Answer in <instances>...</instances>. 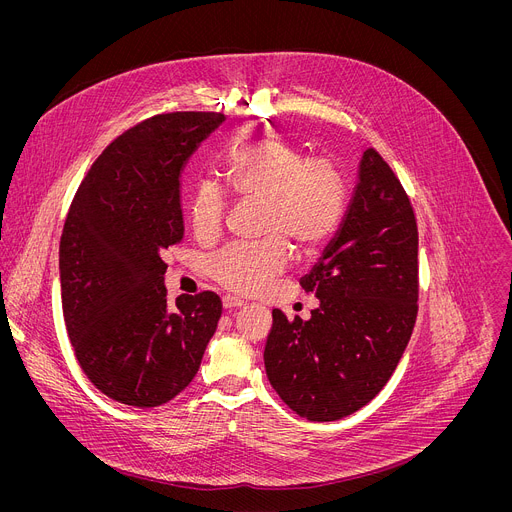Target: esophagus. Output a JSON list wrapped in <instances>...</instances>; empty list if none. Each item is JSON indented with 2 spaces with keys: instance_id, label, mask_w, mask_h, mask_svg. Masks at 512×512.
<instances>
[{
  "instance_id": "obj_1",
  "label": "esophagus",
  "mask_w": 512,
  "mask_h": 512,
  "mask_svg": "<svg viewBox=\"0 0 512 512\" xmlns=\"http://www.w3.org/2000/svg\"><path fill=\"white\" fill-rule=\"evenodd\" d=\"M223 306H225V310H237V308H243L245 306V302L243 300H239V298H233V296H225L223 298Z\"/></svg>"
}]
</instances>
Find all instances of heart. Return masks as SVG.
I'll return each instance as SVG.
<instances>
[{
	"label": "heart",
	"mask_w": 512,
	"mask_h": 512,
	"mask_svg": "<svg viewBox=\"0 0 512 512\" xmlns=\"http://www.w3.org/2000/svg\"><path fill=\"white\" fill-rule=\"evenodd\" d=\"M225 176L237 202H259L255 243H233L208 259V275L233 294L251 296L277 277L289 247L300 255L322 249L342 223L346 182L328 156H308L281 137H257L231 150ZM231 195L216 180H200L188 196V221L200 241L218 237Z\"/></svg>",
	"instance_id": "heart-1"
}]
</instances>
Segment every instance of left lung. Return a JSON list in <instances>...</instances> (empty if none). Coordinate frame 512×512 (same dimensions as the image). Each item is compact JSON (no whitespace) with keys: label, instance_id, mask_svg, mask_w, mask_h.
<instances>
[{"label":"left lung","instance_id":"obj_1","mask_svg":"<svg viewBox=\"0 0 512 512\" xmlns=\"http://www.w3.org/2000/svg\"><path fill=\"white\" fill-rule=\"evenodd\" d=\"M340 233L302 277L320 300L306 322L273 310L265 371L283 403L310 421H336L373 401L403 356L417 318V221L383 156L362 154Z\"/></svg>","mask_w":512,"mask_h":512}]
</instances>
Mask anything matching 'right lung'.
I'll return each instance as SVG.
<instances>
[{"label":"right lung","mask_w":512,"mask_h":512,"mask_svg":"<svg viewBox=\"0 0 512 512\" xmlns=\"http://www.w3.org/2000/svg\"><path fill=\"white\" fill-rule=\"evenodd\" d=\"M223 121L176 111L129 127L70 202L60 237L64 324L83 373L119 403L158 407L182 393L221 320L214 291L168 300L164 251L184 237L182 168Z\"/></svg>","instance_id":"1"}]
</instances>
